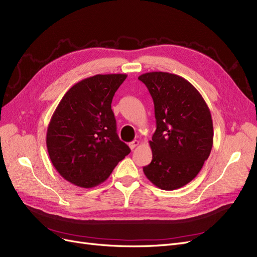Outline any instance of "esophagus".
Masks as SVG:
<instances>
[{"instance_id": "esophagus-1", "label": "esophagus", "mask_w": 257, "mask_h": 257, "mask_svg": "<svg viewBox=\"0 0 257 257\" xmlns=\"http://www.w3.org/2000/svg\"><path fill=\"white\" fill-rule=\"evenodd\" d=\"M138 145H139V142H138V141H134V142H132V143L128 144V147L131 148L132 150H133V149H135V148H136Z\"/></svg>"}]
</instances>
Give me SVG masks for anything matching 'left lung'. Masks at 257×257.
Segmentation results:
<instances>
[{
  "label": "left lung",
  "mask_w": 257,
  "mask_h": 257,
  "mask_svg": "<svg viewBox=\"0 0 257 257\" xmlns=\"http://www.w3.org/2000/svg\"><path fill=\"white\" fill-rule=\"evenodd\" d=\"M138 79L150 92L157 120L149 142L152 161L144 173L162 190L182 188L198 175L211 152V113L196 88L180 76L151 72Z\"/></svg>",
  "instance_id": "1"
}]
</instances>
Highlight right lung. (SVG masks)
<instances>
[{"label": "right lung", "mask_w": 257, "mask_h": 257, "mask_svg": "<svg viewBox=\"0 0 257 257\" xmlns=\"http://www.w3.org/2000/svg\"><path fill=\"white\" fill-rule=\"evenodd\" d=\"M125 74L95 75L74 84L54 110L46 145L52 165L65 180L90 189L104 182L131 152L116 134L111 109Z\"/></svg>", "instance_id": "1"}]
</instances>
